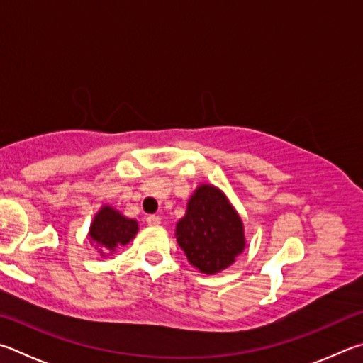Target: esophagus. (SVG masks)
<instances>
[{
    "label": "esophagus",
    "mask_w": 363,
    "mask_h": 363,
    "mask_svg": "<svg viewBox=\"0 0 363 363\" xmlns=\"http://www.w3.org/2000/svg\"><path fill=\"white\" fill-rule=\"evenodd\" d=\"M146 223L150 226L161 225V217H159V215H148V217H146Z\"/></svg>",
    "instance_id": "34e87169"
}]
</instances>
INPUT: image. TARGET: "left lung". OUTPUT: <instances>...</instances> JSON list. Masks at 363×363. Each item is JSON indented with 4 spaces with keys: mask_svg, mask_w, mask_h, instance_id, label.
Listing matches in <instances>:
<instances>
[{
    "mask_svg": "<svg viewBox=\"0 0 363 363\" xmlns=\"http://www.w3.org/2000/svg\"><path fill=\"white\" fill-rule=\"evenodd\" d=\"M175 236L188 262L204 274L228 268L245 245L239 215L223 193L208 185L196 189Z\"/></svg>",
    "mask_w": 363,
    "mask_h": 363,
    "instance_id": "obj_1",
    "label": "left lung"
}]
</instances>
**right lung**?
<instances>
[{
	"instance_id": "add662e5",
	"label": "right lung",
	"mask_w": 363,
	"mask_h": 363,
	"mask_svg": "<svg viewBox=\"0 0 363 363\" xmlns=\"http://www.w3.org/2000/svg\"><path fill=\"white\" fill-rule=\"evenodd\" d=\"M138 231L135 220H129L113 211L111 207H104L95 215L91 225L89 238L97 245L99 252L104 255L108 252H114L119 245H125Z\"/></svg>"
}]
</instances>
